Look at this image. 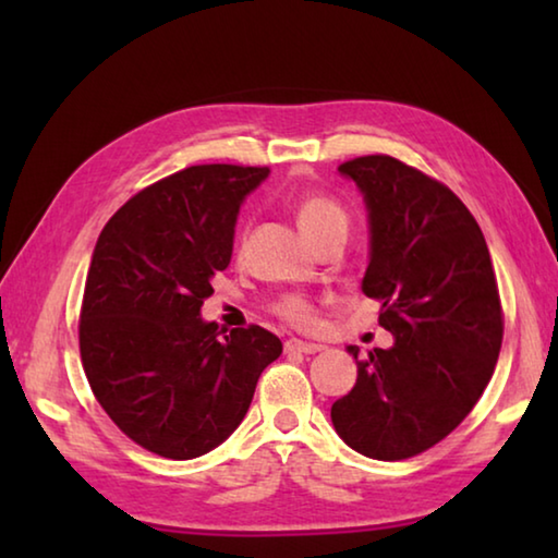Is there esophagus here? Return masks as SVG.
Masks as SVG:
<instances>
[{"label": "esophagus", "mask_w": 558, "mask_h": 558, "mask_svg": "<svg viewBox=\"0 0 558 558\" xmlns=\"http://www.w3.org/2000/svg\"><path fill=\"white\" fill-rule=\"evenodd\" d=\"M323 349V344L315 342H302V339H288L286 342V352H300V354H315Z\"/></svg>", "instance_id": "34e87169"}]
</instances>
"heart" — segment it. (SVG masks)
<instances>
[{
    "label": "heart",
    "instance_id": "obj_1",
    "mask_svg": "<svg viewBox=\"0 0 558 558\" xmlns=\"http://www.w3.org/2000/svg\"><path fill=\"white\" fill-rule=\"evenodd\" d=\"M295 214L298 221L302 226V231L307 233V239H313L315 243L319 239H325L327 233L335 231H347V211L342 209V204L332 196L319 194V192H305L295 199ZM243 243V231L239 235L235 245ZM272 313H276L280 319H286L292 327H313L317 323V310L313 305V300H307L305 295H282L276 300L272 305Z\"/></svg>",
    "mask_w": 558,
    "mask_h": 558
}]
</instances>
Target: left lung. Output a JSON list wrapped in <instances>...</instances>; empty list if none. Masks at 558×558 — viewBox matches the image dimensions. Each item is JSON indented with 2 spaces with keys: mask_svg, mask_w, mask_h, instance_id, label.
Wrapping results in <instances>:
<instances>
[{
  "mask_svg": "<svg viewBox=\"0 0 558 558\" xmlns=\"http://www.w3.org/2000/svg\"><path fill=\"white\" fill-rule=\"evenodd\" d=\"M339 172L369 209L362 290L396 342L366 359L349 347L356 384L332 403V423L362 456L405 460L450 436L493 379L505 335L493 258L468 206L421 169L366 155Z\"/></svg>",
  "mask_w": 558,
  "mask_h": 558,
  "instance_id": "1",
  "label": "left lung"
}]
</instances>
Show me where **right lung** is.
Masks as SVG:
<instances>
[{
    "mask_svg": "<svg viewBox=\"0 0 558 558\" xmlns=\"http://www.w3.org/2000/svg\"><path fill=\"white\" fill-rule=\"evenodd\" d=\"M268 167L196 165L145 186L100 231L78 344L110 421L155 456L192 460L239 428L282 352L258 325L219 329L199 310L229 268L245 194Z\"/></svg>",
    "mask_w": 558,
    "mask_h": 558,
    "instance_id": "1",
    "label": "right lung"
}]
</instances>
